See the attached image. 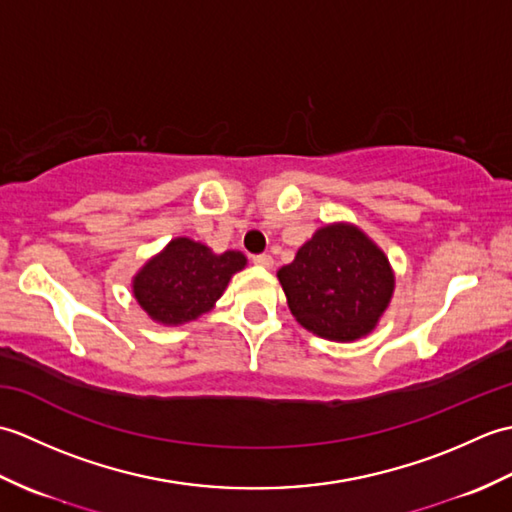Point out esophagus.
I'll return each instance as SVG.
<instances>
[{
  "mask_svg": "<svg viewBox=\"0 0 512 512\" xmlns=\"http://www.w3.org/2000/svg\"><path fill=\"white\" fill-rule=\"evenodd\" d=\"M253 264L259 266V268H273V257H270L268 253H262V255H253Z\"/></svg>",
  "mask_w": 512,
  "mask_h": 512,
  "instance_id": "obj_1",
  "label": "esophagus"
}]
</instances>
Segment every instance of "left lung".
Listing matches in <instances>:
<instances>
[{
    "label": "left lung",
    "instance_id": "left-lung-1",
    "mask_svg": "<svg viewBox=\"0 0 512 512\" xmlns=\"http://www.w3.org/2000/svg\"><path fill=\"white\" fill-rule=\"evenodd\" d=\"M277 277L292 317L330 341L372 332L394 292L385 253L350 224L319 228Z\"/></svg>",
    "mask_w": 512,
    "mask_h": 512
}]
</instances>
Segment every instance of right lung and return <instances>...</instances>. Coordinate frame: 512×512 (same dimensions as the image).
Returning a JSON list of instances; mask_svg holds the SVG:
<instances>
[{"label": "right lung", "mask_w": 512, "mask_h": 512, "mask_svg": "<svg viewBox=\"0 0 512 512\" xmlns=\"http://www.w3.org/2000/svg\"><path fill=\"white\" fill-rule=\"evenodd\" d=\"M244 266L246 257L237 250L215 255L204 244L178 237L134 277V297L154 321H193L213 308Z\"/></svg>", "instance_id": "obj_1"}]
</instances>
